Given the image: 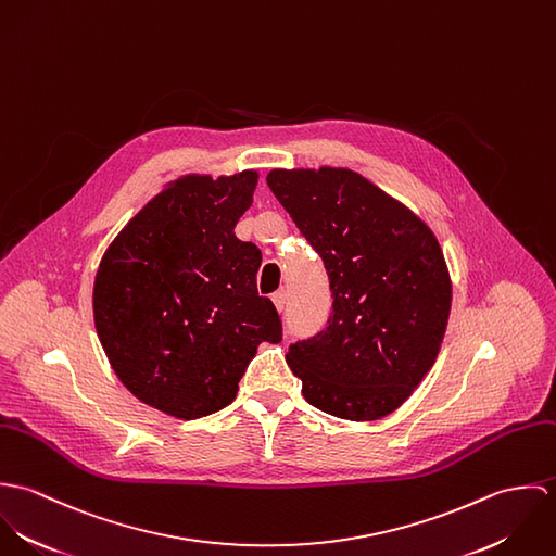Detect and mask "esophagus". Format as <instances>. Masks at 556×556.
Masks as SVG:
<instances>
[{"instance_id": "34e87169", "label": "esophagus", "mask_w": 556, "mask_h": 556, "mask_svg": "<svg viewBox=\"0 0 556 556\" xmlns=\"http://www.w3.org/2000/svg\"><path fill=\"white\" fill-rule=\"evenodd\" d=\"M271 300H274L276 311H278V313H285V306H287V291H285V289H282V291H276Z\"/></svg>"}]
</instances>
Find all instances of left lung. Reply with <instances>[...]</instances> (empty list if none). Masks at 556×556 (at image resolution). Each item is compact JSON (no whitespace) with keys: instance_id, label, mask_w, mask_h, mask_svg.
Listing matches in <instances>:
<instances>
[{"instance_id":"8db88e82","label":"left lung","mask_w":556,"mask_h":556,"mask_svg":"<svg viewBox=\"0 0 556 556\" xmlns=\"http://www.w3.org/2000/svg\"><path fill=\"white\" fill-rule=\"evenodd\" d=\"M267 186L323 258L331 315L289 346L287 364L318 410L390 415L432 368L452 282L434 233L355 170L274 168Z\"/></svg>"}]
</instances>
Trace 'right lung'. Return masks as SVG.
Masks as SVG:
<instances>
[{"mask_svg":"<svg viewBox=\"0 0 556 556\" xmlns=\"http://www.w3.org/2000/svg\"><path fill=\"white\" fill-rule=\"evenodd\" d=\"M258 175H188L106 248L93 323L111 368L141 402L179 419L231 404L261 342L282 323L256 291L261 250L236 238Z\"/></svg>","mask_w":556,"mask_h":556,"instance_id":"right-lung-1","label":"right lung"}]
</instances>
